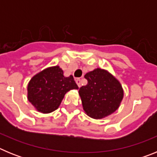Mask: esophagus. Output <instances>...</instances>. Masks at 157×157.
<instances>
[{
    "label": "esophagus",
    "mask_w": 157,
    "mask_h": 157,
    "mask_svg": "<svg viewBox=\"0 0 157 157\" xmlns=\"http://www.w3.org/2000/svg\"><path fill=\"white\" fill-rule=\"evenodd\" d=\"M75 82L76 83H77V85L78 86V87L81 86V79H80L79 78H77L75 79Z\"/></svg>",
    "instance_id": "esophagus-1"
}]
</instances>
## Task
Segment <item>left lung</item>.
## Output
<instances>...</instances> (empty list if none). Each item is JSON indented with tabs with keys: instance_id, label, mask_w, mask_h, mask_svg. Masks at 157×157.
Here are the masks:
<instances>
[{
	"instance_id": "8db88e82",
	"label": "left lung",
	"mask_w": 157,
	"mask_h": 157,
	"mask_svg": "<svg viewBox=\"0 0 157 157\" xmlns=\"http://www.w3.org/2000/svg\"><path fill=\"white\" fill-rule=\"evenodd\" d=\"M87 84L80 87L83 109L94 119H102L116 111L123 98L120 82L107 71L97 68L85 75Z\"/></svg>"
}]
</instances>
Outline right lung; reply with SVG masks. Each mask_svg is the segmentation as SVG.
<instances>
[{
  "mask_svg": "<svg viewBox=\"0 0 157 157\" xmlns=\"http://www.w3.org/2000/svg\"><path fill=\"white\" fill-rule=\"evenodd\" d=\"M78 89L73 76L65 77L59 66L43 70L30 79L27 86L29 101L38 112L49 113L59 108L67 92Z\"/></svg>",
  "mask_w": 157,
  "mask_h": 157,
  "instance_id": "obj_1",
  "label": "right lung"
}]
</instances>
